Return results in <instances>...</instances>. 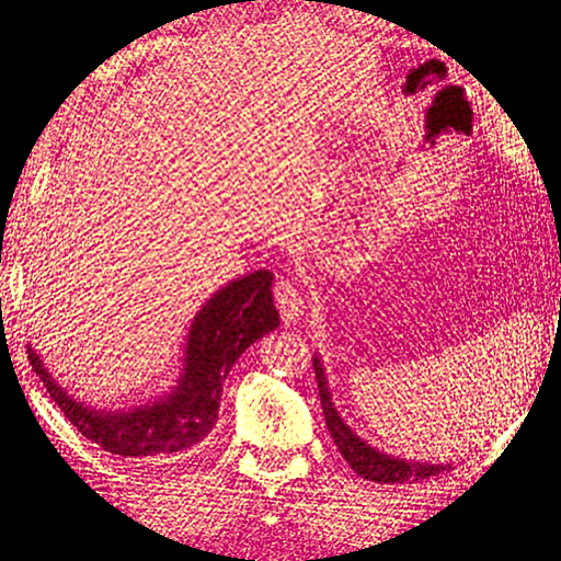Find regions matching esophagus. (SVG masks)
Returning <instances> with one entry per match:
<instances>
[{
    "label": "esophagus",
    "instance_id": "1",
    "mask_svg": "<svg viewBox=\"0 0 561 561\" xmlns=\"http://www.w3.org/2000/svg\"><path fill=\"white\" fill-rule=\"evenodd\" d=\"M274 304H277V311L284 320V325L299 323L306 308L301 294L294 287L291 279H279L274 284Z\"/></svg>",
    "mask_w": 561,
    "mask_h": 561
}]
</instances>
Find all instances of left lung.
Instances as JSON below:
<instances>
[{"label": "left lung", "instance_id": "1", "mask_svg": "<svg viewBox=\"0 0 561 561\" xmlns=\"http://www.w3.org/2000/svg\"><path fill=\"white\" fill-rule=\"evenodd\" d=\"M313 368H316V380L320 390V404H323L325 424L330 436L335 438V446L342 453V458L350 462V468L362 474L364 480H371L378 484H412L432 478V474L444 472L450 465L446 462H420V460H408L400 456H390V453L378 450L368 446L364 438L356 436L350 424H344L340 416L335 402H332V392L328 388V376L320 356H313Z\"/></svg>", "mask_w": 561, "mask_h": 561}]
</instances>
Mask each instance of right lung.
<instances>
[{"instance_id": "add662e5", "label": "right lung", "mask_w": 561, "mask_h": 561, "mask_svg": "<svg viewBox=\"0 0 561 561\" xmlns=\"http://www.w3.org/2000/svg\"><path fill=\"white\" fill-rule=\"evenodd\" d=\"M272 279L270 270H257L214 291L190 323L175 386L133 410H99L71 398L28 344L31 366L67 420L103 450L121 458H185L217 424L221 386L238 356L279 328Z\"/></svg>"}]
</instances>
